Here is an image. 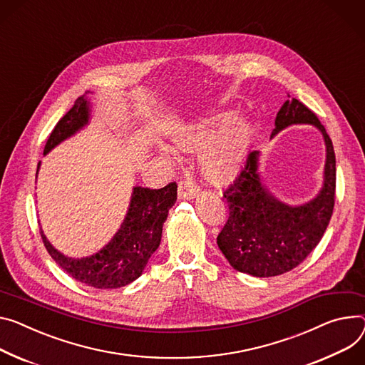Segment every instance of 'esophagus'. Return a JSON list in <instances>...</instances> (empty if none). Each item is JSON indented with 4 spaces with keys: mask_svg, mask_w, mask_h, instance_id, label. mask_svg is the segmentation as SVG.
Returning <instances> with one entry per match:
<instances>
[{
    "mask_svg": "<svg viewBox=\"0 0 365 365\" xmlns=\"http://www.w3.org/2000/svg\"><path fill=\"white\" fill-rule=\"evenodd\" d=\"M200 192V188L195 185L191 178H185L178 184V195L180 199H195Z\"/></svg>",
    "mask_w": 365,
    "mask_h": 365,
    "instance_id": "esophagus-1",
    "label": "esophagus"
}]
</instances>
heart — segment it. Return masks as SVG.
<instances>
[{
    "instance_id": "obj_1",
    "label": "heart",
    "mask_w": 365,
    "mask_h": 365,
    "mask_svg": "<svg viewBox=\"0 0 365 365\" xmlns=\"http://www.w3.org/2000/svg\"><path fill=\"white\" fill-rule=\"evenodd\" d=\"M235 112L225 110L178 128L174 143L188 152H202L200 163L207 180L216 184L237 177L255 138V127L247 120H234Z\"/></svg>"
}]
</instances>
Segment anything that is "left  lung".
I'll return each instance as SVG.
<instances>
[{
	"mask_svg": "<svg viewBox=\"0 0 365 365\" xmlns=\"http://www.w3.org/2000/svg\"><path fill=\"white\" fill-rule=\"evenodd\" d=\"M292 124H312L323 134L324 182L317 197L301 206L279 202L262 184L259 152L247 156L244 170L223 192L230 217L217 235V245L235 270L251 276H277L302 263L320 242L333 213L336 159L331 140L314 112L298 99H288L279 109L272 137Z\"/></svg>",
	"mask_w": 365,
	"mask_h": 365,
	"instance_id": "obj_1",
	"label": "left lung"
}]
</instances>
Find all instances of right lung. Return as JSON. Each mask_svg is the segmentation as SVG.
I'll list each match as a JSON object with an SVG mask.
<instances>
[{"mask_svg":"<svg viewBox=\"0 0 365 365\" xmlns=\"http://www.w3.org/2000/svg\"><path fill=\"white\" fill-rule=\"evenodd\" d=\"M89 101L83 95L53 127L43 155L85 127L89 123ZM175 200V182H170L159 190L134 187L121 228L101 251L89 257H67L51 245L43 231H41V237L51 257L73 279L98 289L121 288L143 273L150 256L160 244L163 222Z\"/></svg>","mask_w":365,"mask_h":365,"instance_id":"add662e5","label":"right lung"}]
</instances>
